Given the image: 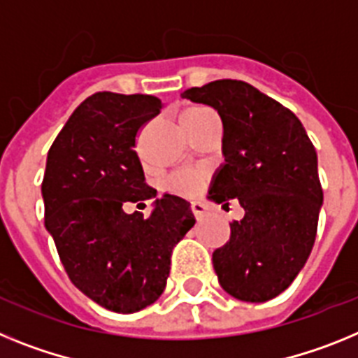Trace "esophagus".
<instances>
[{
    "label": "esophagus",
    "instance_id": "34e87169",
    "mask_svg": "<svg viewBox=\"0 0 358 358\" xmlns=\"http://www.w3.org/2000/svg\"><path fill=\"white\" fill-rule=\"evenodd\" d=\"M191 210L196 217H203L205 214H207V205H205L203 201L194 200V201H191Z\"/></svg>",
    "mask_w": 358,
    "mask_h": 358
}]
</instances>
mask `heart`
<instances>
[{
	"label": "heart",
	"mask_w": 358,
	"mask_h": 358,
	"mask_svg": "<svg viewBox=\"0 0 358 358\" xmlns=\"http://www.w3.org/2000/svg\"><path fill=\"white\" fill-rule=\"evenodd\" d=\"M217 119L210 108L205 106H192L182 113V124H200L205 120ZM169 189L173 192H180V194H192L196 192L201 185V176L196 173H176L169 178Z\"/></svg>",
	"instance_id": "b5f03b06"
}]
</instances>
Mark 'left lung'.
<instances>
[{"label": "left lung", "mask_w": 358, "mask_h": 358, "mask_svg": "<svg viewBox=\"0 0 358 358\" xmlns=\"http://www.w3.org/2000/svg\"><path fill=\"white\" fill-rule=\"evenodd\" d=\"M182 97L214 108L223 124L225 164L207 200H238L245 210L213 254L217 281L239 301L273 299L297 278L315 241L322 205L315 148L290 110L243 80H213Z\"/></svg>", "instance_id": "1"}]
</instances>
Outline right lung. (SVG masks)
Segmentation results:
<instances>
[{
  "instance_id": "obj_1",
  "label": "right lung",
  "mask_w": 358,
  "mask_h": 358,
  "mask_svg": "<svg viewBox=\"0 0 358 358\" xmlns=\"http://www.w3.org/2000/svg\"><path fill=\"white\" fill-rule=\"evenodd\" d=\"M164 108L153 95L101 92L77 108L46 158L45 227L70 281L102 308L133 313L166 288L175 245L194 225L191 203L157 196L135 153L136 133Z\"/></svg>"
}]
</instances>
